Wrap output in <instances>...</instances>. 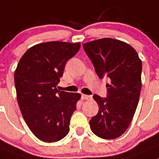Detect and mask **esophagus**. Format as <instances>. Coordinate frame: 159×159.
Returning a JSON list of instances; mask_svg holds the SVG:
<instances>
[{"label":"esophagus","mask_w":159,"mask_h":159,"mask_svg":"<svg viewBox=\"0 0 159 159\" xmlns=\"http://www.w3.org/2000/svg\"><path fill=\"white\" fill-rule=\"evenodd\" d=\"M81 98H82V99H84V100L91 99V96H89V95H86V94H82Z\"/></svg>","instance_id":"esophagus-1"}]
</instances>
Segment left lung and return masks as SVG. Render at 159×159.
I'll return each instance as SVG.
<instances>
[{
	"mask_svg": "<svg viewBox=\"0 0 159 159\" xmlns=\"http://www.w3.org/2000/svg\"><path fill=\"white\" fill-rule=\"evenodd\" d=\"M83 46L98 77L110 80L107 98L93 96L99 111L90 120V129L101 138L116 139L129 127L138 105L141 60L133 47L116 39H99Z\"/></svg>",
	"mask_w": 159,
	"mask_h": 159,
	"instance_id": "8db88e82",
	"label": "left lung"
}]
</instances>
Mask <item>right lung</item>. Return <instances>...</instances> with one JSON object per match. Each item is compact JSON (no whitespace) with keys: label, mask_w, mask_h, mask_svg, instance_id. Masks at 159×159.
I'll list each match as a JSON object with an SVG mask.
<instances>
[{"label":"right lung","mask_w":159,"mask_h":159,"mask_svg":"<svg viewBox=\"0 0 159 159\" xmlns=\"http://www.w3.org/2000/svg\"><path fill=\"white\" fill-rule=\"evenodd\" d=\"M80 43L51 41L34 45L22 55L15 72L17 101L22 117L34 135L56 142L69 132L72 115L81 95L59 91L56 86L68 60Z\"/></svg>","instance_id":"obj_1"}]
</instances>
